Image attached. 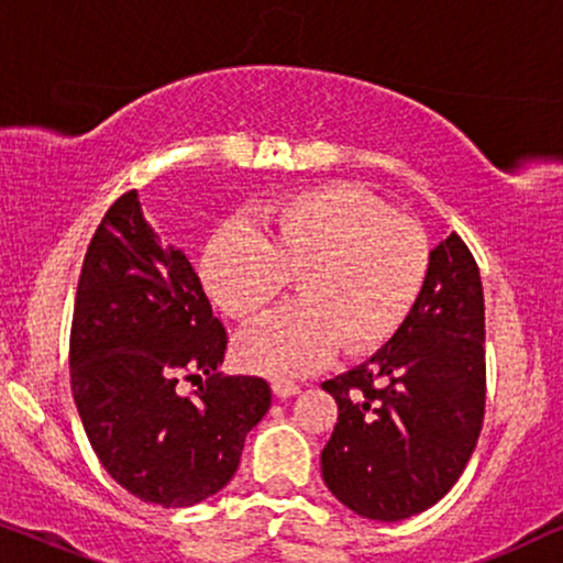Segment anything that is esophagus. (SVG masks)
Segmentation results:
<instances>
[{
    "label": "esophagus",
    "instance_id": "1",
    "mask_svg": "<svg viewBox=\"0 0 563 563\" xmlns=\"http://www.w3.org/2000/svg\"><path fill=\"white\" fill-rule=\"evenodd\" d=\"M273 391H275L277 399H288V396H296L298 391H301V388H298L294 380L277 378V380H273Z\"/></svg>",
    "mask_w": 563,
    "mask_h": 563
}]
</instances>
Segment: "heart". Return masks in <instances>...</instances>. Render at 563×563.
I'll return each mask as SVG.
<instances>
[{"mask_svg":"<svg viewBox=\"0 0 563 563\" xmlns=\"http://www.w3.org/2000/svg\"><path fill=\"white\" fill-rule=\"evenodd\" d=\"M430 242L378 195L350 183L306 190L257 216V231L229 223L208 239L200 280L213 303L246 321L294 277L298 301L239 334L236 360L262 376H303L336 347L378 350L422 294Z\"/></svg>","mask_w":563,"mask_h":563,"instance_id":"obj_1","label":"heart"}]
</instances>
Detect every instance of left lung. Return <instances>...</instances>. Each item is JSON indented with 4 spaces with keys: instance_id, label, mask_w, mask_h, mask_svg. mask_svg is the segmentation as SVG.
<instances>
[{
    "instance_id": "8db88e82",
    "label": "left lung",
    "mask_w": 563,
    "mask_h": 563,
    "mask_svg": "<svg viewBox=\"0 0 563 563\" xmlns=\"http://www.w3.org/2000/svg\"><path fill=\"white\" fill-rule=\"evenodd\" d=\"M321 388L340 411L321 476L344 507L396 522L451 492L486 401L484 288L459 234L430 252L422 294L399 332Z\"/></svg>"
}]
</instances>
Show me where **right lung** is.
Returning <instances> with one entry per match:
<instances>
[{"mask_svg":"<svg viewBox=\"0 0 563 563\" xmlns=\"http://www.w3.org/2000/svg\"><path fill=\"white\" fill-rule=\"evenodd\" d=\"M223 352L227 329L190 260L162 244L136 190L120 195L81 265L69 365L92 451L133 497L192 507L236 474L273 391L265 378H221ZM179 377L201 384L192 400Z\"/></svg>","mask_w":563,"mask_h":563,"instance_id":"obj_1","label":"right lung"}]
</instances>
